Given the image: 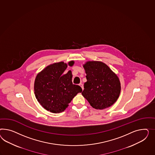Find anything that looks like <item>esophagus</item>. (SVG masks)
Wrapping results in <instances>:
<instances>
[{"label": "esophagus", "instance_id": "esophagus-1", "mask_svg": "<svg viewBox=\"0 0 155 155\" xmlns=\"http://www.w3.org/2000/svg\"><path fill=\"white\" fill-rule=\"evenodd\" d=\"M79 85L81 87V88H82V90H84V84H80Z\"/></svg>", "mask_w": 155, "mask_h": 155}]
</instances>
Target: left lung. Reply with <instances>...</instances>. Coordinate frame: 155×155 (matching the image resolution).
Masks as SVG:
<instances>
[{
  "label": "left lung",
  "mask_w": 155,
  "mask_h": 155,
  "mask_svg": "<svg viewBox=\"0 0 155 155\" xmlns=\"http://www.w3.org/2000/svg\"><path fill=\"white\" fill-rule=\"evenodd\" d=\"M84 67L87 79L82 92L84 97L96 109H105L113 105L121 91V84L117 75L101 61H88Z\"/></svg>",
  "instance_id": "8db88e82"
}]
</instances>
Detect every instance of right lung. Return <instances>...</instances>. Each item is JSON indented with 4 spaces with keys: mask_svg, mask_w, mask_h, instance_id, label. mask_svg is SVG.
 Wrapping results in <instances>:
<instances>
[{
    "mask_svg": "<svg viewBox=\"0 0 155 155\" xmlns=\"http://www.w3.org/2000/svg\"><path fill=\"white\" fill-rule=\"evenodd\" d=\"M74 61L69 63L70 66ZM67 64L64 62L50 65L37 74L34 82V93L38 102L51 112H62L73 98L82 89L72 83L71 71L63 73Z\"/></svg>",
    "mask_w": 155,
    "mask_h": 155,
    "instance_id": "add662e5",
    "label": "right lung"
}]
</instances>
